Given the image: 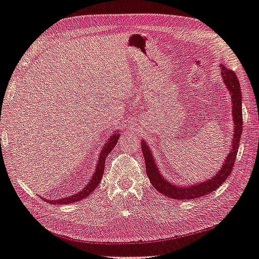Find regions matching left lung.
<instances>
[{
    "mask_svg": "<svg viewBox=\"0 0 259 259\" xmlns=\"http://www.w3.org/2000/svg\"><path fill=\"white\" fill-rule=\"evenodd\" d=\"M221 73L225 86L228 90L231 96V107H232V121L234 124L232 140L229 153L227 154L226 159L222 167L217 170V173L211 176L209 179L204 180L202 183L190 184L187 186H179L174 184L162 175L156 165L155 160L152 155L151 148L142 139V150L146 163V171L150 179L152 186L156 190L161 192L166 197L175 200H192L201 198L203 195H206L210 192L216 190L217 188L222 186L225 180L231 174V170L234 165V160L238 153L239 145L241 143V134H242V94L240 83L237 74L230 69H227L224 65H221Z\"/></svg>",
    "mask_w": 259,
    "mask_h": 259,
    "instance_id": "8db88e82",
    "label": "left lung"
}]
</instances>
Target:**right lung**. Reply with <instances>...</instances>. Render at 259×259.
I'll return each mask as SVG.
<instances>
[{"label": "right lung", "mask_w": 259, "mask_h": 259, "mask_svg": "<svg viewBox=\"0 0 259 259\" xmlns=\"http://www.w3.org/2000/svg\"><path fill=\"white\" fill-rule=\"evenodd\" d=\"M121 135V131H115L114 133L109 136V139L104 144L103 146V150L100 151L99 155H98V161H97V165L95 168V171L92 175L91 179L86 184V186L81 189V191H79L77 193L69 195V197H65V198H58L56 200H50V199H44L43 197H41L42 199H44L45 201H48L50 204H70V203H74L77 201H81L83 199H85L88 195H90L95 188L99 185L101 178H103V174H104V169H105V164H106V159L107 155L112 151V149L116 146L117 140H119V137Z\"/></svg>", "instance_id": "obj_1"}]
</instances>
